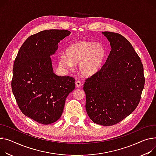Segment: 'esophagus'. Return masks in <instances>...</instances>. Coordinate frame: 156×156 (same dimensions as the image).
<instances>
[{
	"label": "esophagus",
	"instance_id": "34e87169",
	"mask_svg": "<svg viewBox=\"0 0 156 156\" xmlns=\"http://www.w3.org/2000/svg\"><path fill=\"white\" fill-rule=\"evenodd\" d=\"M75 85H76V87H80L81 85V82L80 81H76L75 82Z\"/></svg>",
	"mask_w": 156,
	"mask_h": 156
}]
</instances>
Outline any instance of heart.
I'll return each mask as SVG.
<instances>
[{
  "mask_svg": "<svg viewBox=\"0 0 156 156\" xmlns=\"http://www.w3.org/2000/svg\"><path fill=\"white\" fill-rule=\"evenodd\" d=\"M58 59L59 65L66 69H71L78 65V70L85 76L96 74L101 68L105 57V49L98 43L86 41H77L69 45Z\"/></svg>",
  "mask_w": 156,
  "mask_h": 156,
  "instance_id": "heart-1",
  "label": "heart"
}]
</instances>
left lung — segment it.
<instances>
[{
	"label": "left lung",
	"instance_id": "obj_1",
	"mask_svg": "<svg viewBox=\"0 0 156 156\" xmlns=\"http://www.w3.org/2000/svg\"><path fill=\"white\" fill-rule=\"evenodd\" d=\"M111 46L105 65L85 80L86 110L95 123L110 126L132 113L144 87V68L129 41L120 34L105 31Z\"/></svg>",
	"mask_w": 156,
	"mask_h": 156
}]
</instances>
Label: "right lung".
Instances as JSON below:
<instances>
[{
    "mask_svg": "<svg viewBox=\"0 0 156 156\" xmlns=\"http://www.w3.org/2000/svg\"><path fill=\"white\" fill-rule=\"evenodd\" d=\"M70 33L50 29L30 36L14 61L11 86L17 105L26 117L41 124L48 125L61 117L66 98L75 88L73 78L54 73L50 57Z\"/></svg>",
    "mask_w": 156,
    "mask_h": 156,
    "instance_id": "right-lung-1",
    "label": "right lung"
}]
</instances>
